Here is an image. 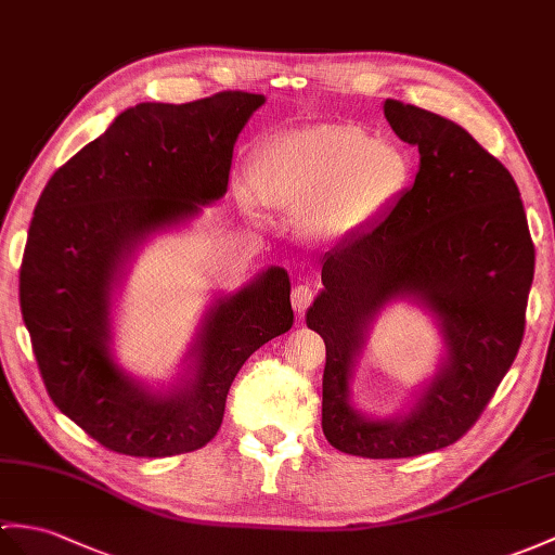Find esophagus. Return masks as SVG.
I'll return each instance as SVG.
<instances>
[{
  "label": "esophagus",
  "instance_id": "esophagus-1",
  "mask_svg": "<svg viewBox=\"0 0 555 555\" xmlns=\"http://www.w3.org/2000/svg\"><path fill=\"white\" fill-rule=\"evenodd\" d=\"M314 300V291L307 286V283H300V286H295L293 295H291V302H293V309L298 314H305V309L312 305Z\"/></svg>",
  "mask_w": 555,
  "mask_h": 555
}]
</instances>
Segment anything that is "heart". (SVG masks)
<instances>
[{"label": "heart", "mask_w": 555, "mask_h": 555, "mask_svg": "<svg viewBox=\"0 0 555 555\" xmlns=\"http://www.w3.org/2000/svg\"><path fill=\"white\" fill-rule=\"evenodd\" d=\"M402 149L369 139L352 122H317L269 139L255 153L250 179L257 198L274 210L305 214L319 238H338L364 227L406 182ZM243 208L255 210L250 196Z\"/></svg>", "instance_id": "heart-1"}]
</instances>
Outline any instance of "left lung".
Wrapping results in <instances>:
<instances>
[{
  "label": "left lung",
  "mask_w": 555,
  "mask_h": 555,
  "mask_svg": "<svg viewBox=\"0 0 555 555\" xmlns=\"http://www.w3.org/2000/svg\"><path fill=\"white\" fill-rule=\"evenodd\" d=\"M383 111L418 146L414 186L324 257L307 326L326 343V440L352 456L411 459L461 440L506 376L525 333L534 243L518 184L461 125L395 99ZM399 297L438 314L448 359L404 420L371 422L349 404L351 366L372 317Z\"/></svg>",
  "instance_id": "8db88e82"
}]
</instances>
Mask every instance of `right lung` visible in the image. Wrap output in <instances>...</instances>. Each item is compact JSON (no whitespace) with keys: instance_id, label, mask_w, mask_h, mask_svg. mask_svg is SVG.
Returning a JSON list of instances; mask_svg holds the SVG:
<instances>
[{"instance_id":"add662e5","label":"right lung","mask_w":555,"mask_h":555,"mask_svg":"<svg viewBox=\"0 0 555 555\" xmlns=\"http://www.w3.org/2000/svg\"><path fill=\"white\" fill-rule=\"evenodd\" d=\"M262 94L139 103L49 179L21 262V314L61 414L111 452L177 456L208 444L246 359L293 326L291 281L272 267L219 298L193 345V376L153 395L113 362L111 288L149 234L227 193L234 144Z\"/></svg>"}]
</instances>
